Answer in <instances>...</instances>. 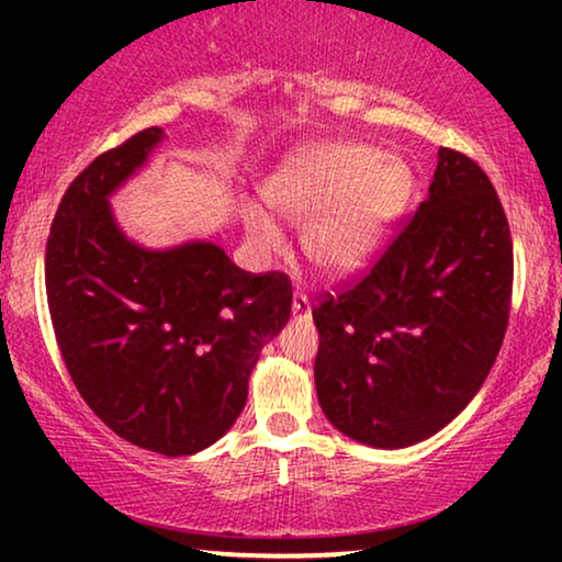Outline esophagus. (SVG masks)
<instances>
[{
  "label": "esophagus",
  "mask_w": 562,
  "mask_h": 562,
  "mask_svg": "<svg viewBox=\"0 0 562 562\" xmlns=\"http://www.w3.org/2000/svg\"><path fill=\"white\" fill-rule=\"evenodd\" d=\"M291 314H294V319H299V322L310 319V296H306L302 289H299L296 294H294V304H291Z\"/></svg>",
  "instance_id": "obj_1"
}]
</instances>
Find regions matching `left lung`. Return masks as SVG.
<instances>
[{
	"mask_svg": "<svg viewBox=\"0 0 562 562\" xmlns=\"http://www.w3.org/2000/svg\"><path fill=\"white\" fill-rule=\"evenodd\" d=\"M148 127L83 168L60 199L45 291L64 363L89 409L137 448L179 458L227 435L260 350L286 327L291 281L237 268L210 240H130L112 194L164 143Z\"/></svg>",
	"mask_w": 562,
	"mask_h": 562,
	"instance_id": "left-lung-1",
	"label": "left lung"
}]
</instances>
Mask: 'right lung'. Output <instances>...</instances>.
<instances>
[{"instance_id": "obj_1", "label": "right lung", "mask_w": 562, "mask_h": 562, "mask_svg": "<svg viewBox=\"0 0 562 562\" xmlns=\"http://www.w3.org/2000/svg\"><path fill=\"white\" fill-rule=\"evenodd\" d=\"M512 235L488 176L440 148L427 199L312 312L325 417L381 450L417 445L486 381L512 304Z\"/></svg>"}]
</instances>
